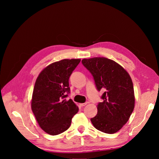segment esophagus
Instances as JSON below:
<instances>
[{"mask_svg": "<svg viewBox=\"0 0 159 159\" xmlns=\"http://www.w3.org/2000/svg\"><path fill=\"white\" fill-rule=\"evenodd\" d=\"M86 104H87V103H80V104H79V105L80 107H84L86 105Z\"/></svg>", "mask_w": 159, "mask_h": 159, "instance_id": "esophagus-1", "label": "esophagus"}]
</instances>
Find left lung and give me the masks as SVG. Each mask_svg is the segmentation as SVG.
<instances>
[{"mask_svg": "<svg viewBox=\"0 0 159 159\" xmlns=\"http://www.w3.org/2000/svg\"><path fill=\"white\" fill-rule=\"evenodd\" d=\"M82 64L92 74L97 89L104 90L98 114L90 119L98 130L114 134L130 118L134 107L133 84L127 71L106 57L83 59Z\"/></svg>", "mask_w": 159, "mask_h": 159, "instance_id": "left-lung-1", "label": "left lung"}]
</instances>
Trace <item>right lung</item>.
I'll use <instances>...</instances> for the list:
<instances>
[{"label": "right lung", "mask_w": 159, "mask_h": 159, "mask_svg": "<svg viewBox=\"0 0 159 159\" xmlns=\"http://www.w3.org/2000/svg\"><path fill=\"white\" fill-rule=\"evenodd\" d=\"M80 59H64L47 66L37 77L31 99V110L43 130L57 135L68 129L79 107L69 93V79Z\"/></svg>", "instance_id": "add662e5"}]
</instances>
